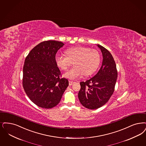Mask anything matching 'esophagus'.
I'll return each mask as SVG.
<instances>
[{
  "instance_id": "34e87169",
  "label": "esophagus",
  "mask_w": 146,
  "mask_h": 146,
  "mask_svg": "<svg viewBox=\"0 0 146 146\" xmlns=\"http://www.w3.org/2000/svg\"><path fill=\"white\" fill-rule=\"evenodd\" d=\"M74 83V82H73V81H70V80L69 81V85H70V86L72 85H73Z\"/></svg>"
}]
</instances>
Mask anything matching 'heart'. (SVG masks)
Here are the masks:
<instances>
[{
  "instance_id": "b5f03b06",
  "label": "heart",
  "mask_w": 146,
  "mask_h": 146,
  "mask_svg": "<svg viewBox=\"0 0 146 146\" xmlns=\"http://www.w3.org/2000/svg\"><path fill=\"white\" fill-rule=\"evenodd\" d=\"M65 53L66 56L56 55L55 61L58 67L63 70H68L74 62L75 66L64 74V76L68 78L74 79L83 74L90 76L99 66L100 54L95 49L80 46L70 47Z\"/></svg>"
}]
</instances>
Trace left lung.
<instances>
[{
	"label": "left lung",
	"mask_w": 146,
	"mask_h": 146,
	"mask_svg": "<svg viewBox=\"0 0 146 146\" xmlns=\"http://www.w3.org/2000/svg\"><path fill=\"white\" fill-rule=\"evenodd\" d=\"M103 55V62L98 72L90 79L80 82L78 98L84 107L97 109L105 104L115 90L117 70L111 53L104 47L97 44Z\"/></svg>",
	"instance_id": "1"
}]
</instances>
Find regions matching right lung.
I'll use <instances>...</instances> for the list:
<instances>
[{
	"label": "right lung",
	"instance_id": "right-lung-1",
	"mask_svg": "<svg viewBox=\"0 0 146 146\" xmlns=\"http://www.w3.org/2000/svg\"><path fill=\"white\" fill-rule=\"evenodd\" d=\"M57 41H43L26 57L23 70V87L29 99L38 106L50 109L56 106L68 86L55 62V55L64 45Z\"/></svg>",
	"mask_w": 146,
	"mask_h": 146
}]
</instances>
